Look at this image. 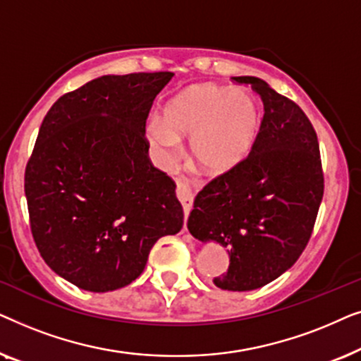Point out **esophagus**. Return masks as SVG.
<instances>
[{
    "instance_id": "34e87169",
    "label": "esophagus",
    "mask_w": 361,
    "mask_h": 361,
    "mask_svg": "<svg viewBox=\"0 0 361 361\" xmlns=\"http://www.w3.org/2000/svg\"><path fill=\"white\" fill-rule=\"evenodd\" d=\"M176 195H177V199L180 200V204H182V207H184V212L187 215L192 209V202H194V195H192V190L184 184V182H177ZM184 230H185V225H184Z\"/></svg>"
}]
</instances>
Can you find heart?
Masks as SVG:
<instances>
[{"mask_svg": "<svg viewBox=\"0 0 361 361\" xmlns=\"http://www.w3.org/2000/svg\"><path fill=\"white\" fill-rule=\"evenodd\" d=\"M258 130L259 110L253 97L215 83H197L167 103L162 123H147L146 135L161 164H172L177 140L190 137L192 162L207 176H221L250 154Z\"/></svg>", "mask_w": 361, "mask_h": 361, "instance_id": "heart-1", "label": "heart"}]
</instances>
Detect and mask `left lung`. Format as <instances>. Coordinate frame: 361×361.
Listing matches in <instances>:
<instances>
[{
	"label": "left lung",
	"mask_w": 361,
	"mask_h": 361,
	"mask_svg": "<svg viewBox=\"0 0 361 361\" xmlns=\"http://www.w3.org/2000/svg\"><path fill=\"white\" fill-rule=\"evenodd\" d=\"M231 82L258 93L263 120L250 154L197 194L187 228L225 246L228 269L214 284L241 293L279 278L302 255L324 197V171L317 133L299 105L258 77Z\"/></svg>",
	"instance_id": "obj_1"
}]
</instances>
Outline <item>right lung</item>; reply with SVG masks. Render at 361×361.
<instances>
[{"label": "right lung", "instance_id": "obj_1", "mask_svg": "<svg viewBox=\"0 0 361 361\" xmlns=\"http://www.w3.org/2000/svg\"><path fill=\"white\" fill-rule=\"evenodd\" d=\"M172 72L103 75L62 95L24 172L29 225L42 259L77 288L108 293L142 273L184 210L149 159L146 120Z\"/></svg>", "mask_w": 361, "mask_h": 361}]
</instances>
